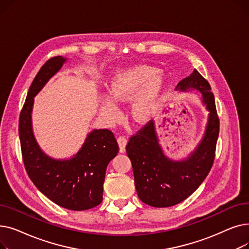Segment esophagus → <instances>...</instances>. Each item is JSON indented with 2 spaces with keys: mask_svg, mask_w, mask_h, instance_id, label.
Here are the masks:
<instances>
[{
  "mask_svg": "<svg viewBox=\"0 0 249 249\" xmlns=\"http://www.w3.org/2000/svg\"><path fill=\"white\" fill-rule=\"evenodd\" d=\"M118 144H119L120 147V152L124 153L126 151V145H127V139L124 136H119L117 138Z\"/></svg>",
  "mask_w": 249,
  "mask_h": 249,
  "instance_id": "34e87169",
  "label": "esophagus"
}]
</instances>
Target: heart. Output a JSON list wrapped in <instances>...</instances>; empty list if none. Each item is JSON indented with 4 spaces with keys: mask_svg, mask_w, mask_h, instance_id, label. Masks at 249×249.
<instances>
[{
    "mask_svg": "<svg viewBox=\"0 0 249 249\" xmlns=\"http://www.w3.org/2000/svg\"><path fill=\"white\" fill-rule=\"evenodd\" d=\"M165 90V80L159 70L149 65H137L114 75L109 86L110 97H103L100 113L110 122L120 118V110L116 103H124L133 99L131 108L133 119L138 123H146L160 110Z\"/></svg>",
    "mask_w": 249,
    "mask_h": 249,
    "instance_id": "obj_1",
    "label": "heart"
}]
</instances>
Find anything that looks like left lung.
<instances>
[{
	"label": "left lung",
	"mask_w": 249,
	"mask_h": 249,
	"mask_svg": "<svg viewBox=\"0 0 249 249\" xmlns=\"http://www.w3.org/2000/svg\"><path fill=\"white\" fill-rule=\"evenodd\" d=\"M177 89L201 91L203 103L210 112L205 135L195 151L184 160L167 159L159 143L153 121L130 137L126 145L138 197L143 203L156 208L175 206L189 198L210 173L215 160L220 123L210 85L195 70L178 84Z\"/></svg>",
	"instance_id": "8db88e82"
}]
</instances>
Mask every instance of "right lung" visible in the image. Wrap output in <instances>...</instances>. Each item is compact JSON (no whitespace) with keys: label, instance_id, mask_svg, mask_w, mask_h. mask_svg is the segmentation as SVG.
<instances>
[{"label":"right lung","instance_id":"obj_1","mask_svg":"<svg viewBox=\"0 0 249 249\" xmlns=\"http://www.w3.org/2000/svg\"><path fill=\"white\" fill-rule=\"evenodd\" d=\"M65 60L61 56L51 57L34 77L20 113L19 137L25 169L36 188L62 208L84 211L102 203L106 169L119 146L108 129L89 133L80 151L71 160L51 159L38 146L31 124L34 97Z\"/></svg>","mask_w":249,"mask_h":249}]
</instances>
